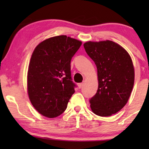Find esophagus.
Listing matches in <instances>:
<instances>
[{"instance_id": "1", "label": "esophagus", "mask_w": 149, "mask_h": 149, "mask_svg": "<svg viewBox=\"0 0 149 149\" xmlns=\"http://www.w3.org/2000/svg\"><path fill=\"white\" fill-rule=\"evenodd\" d=\"M83 85H84V83H79L78 84V87L79 89H81V88H82L83 87Z\"/></svg>"}]
</instances>
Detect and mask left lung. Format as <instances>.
Masks as SVG:
<instances>
[{"label":"left lung","mask_w":149,"mask_h":149,"mask_svg":"<svg viewBox=\"0 0 149 149\" xmlns=\"http://www.w3.org/2000/svg\"><path fill=\"white\" fill-rule=\"evenodd\" d=\"M85 52L96 65L98 88L89 100L92 112L101 117L117 113L127 104L134 83V68L125 49L111 40L88 41Z\"/></svg>","instance_id":"obj_1"}]
</instances>
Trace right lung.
<instances>
[{
	"instance_id": "obj_1",
	"label": "right lung",
	"mask_w": 149,
	"mask_h": 149,
	"mask_svg": "<svg viewBox=\"0 0 149 149\" xmlns=\"http://www.w3.org/2000/svg\"><path fill=\"white\" fill-rule=\"evenodd\" d=\"M81 44L60 35L43 40L34 49L28 66V93L34 109L45 117H58L66 109L76 87L71 77V59Z\"/></svg>"
}]
</instances>
